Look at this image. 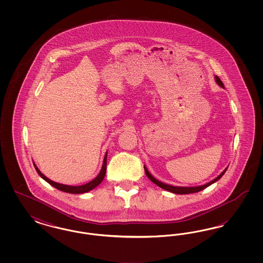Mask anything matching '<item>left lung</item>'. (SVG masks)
Segmentation results:
<instances>
[{
	"label": "left lung",
	"instance_id": "8db88e82",
	"mask_svg": "<svg viewBox=\"0 0 263 263\" xmlns=\"http://www.w3.org/2000/svg\"><path fill=\"white\" fill-rule=\"evenodd\" d=\"M215 80H216V83H217L219 86H221L222 88H224V84H223V82L220 80V78H219L218 76H215ZM144 170H145L146 175L149 177V179H150L151 181H153L155 184H157L158 186L163 188L164 190H167V191L173 192V193H175V194H189V193H195V192L201 191V190H203L204 188L208 187L209 185H211L212 183L216 182L217 180H219V179L223 176V175L225 174L226 171H227V168H226L225 171H224L221 175H219V176H217L212 181H210V182H208V183H206V184H204V185L195 186V187H182V186H173V185H168V184L163 183V182L157 180L154 176H152V175L149 173V171L147 170L146 166H144Z\"/></svg>",
	"mask_w": 263,
	"mask_h": 263
}]
</instances>
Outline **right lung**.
Returning <instances> with one entry per match:
<instances>
[{"label": "right lung", "instance_id": "add662e5", "mask_svg": "<svg viewBox=\"0 0 263 263\" xmlns=\"http://www.w3.org/2000/svg\"><path fill=\"white\" fill-rule=\"evenodd\" d=\"M106 158H107V152L104 156V159H103V163H102V167H101V171H100L99 175L92 179L91 181H89L88 183L84 184V185H80V186H72V185H65V184H61V183H57V182H54L50 180L49 178H47L45 175L43 174H41V172L37 168V166L34 164V167L37 172L38 175H40L45 181H47L49 184H51L52 186H54L61 191L64 192H68V193H73V194H79V193H86L88 191L92 190L93 188L97 187L99 184H100V182L103 180L104 176H105V173H106Z\"/></svg>", "mask_w": 263, "mask_h": 263}]
</instances>
